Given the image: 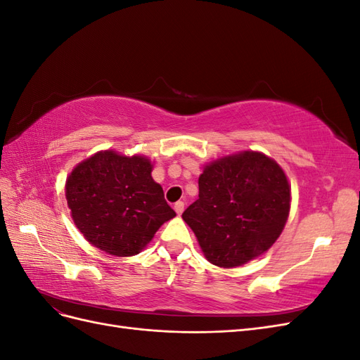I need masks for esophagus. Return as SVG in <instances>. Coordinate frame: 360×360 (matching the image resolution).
I'll return each mask as SVG.
<instances>
[{
	"instance_id": "1",
	"label": "esophagus",
	"mask_w": 360,
	"mask_h": 360,
	"mask_svg": "<svg viewBox=\"0 0 360 360\" xmlns=\"http://www.w3.org/2000/svg\"><path fill=\"white\" fill-rule=\"evenodd\" d=\"M174 210H176L177 214H181L183 210H184V202L183 201H177L176 204H174Z\"/></svg>"
}]
</instances>
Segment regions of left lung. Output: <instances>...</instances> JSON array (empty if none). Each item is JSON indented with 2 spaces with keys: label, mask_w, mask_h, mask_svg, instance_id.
Listing matches in <instances>:
<instances>
[{
  "label": "left lung",
  "mask_w": 360,
  "mask_h": 360,
  "mask_svg": "<svg viewBox=\"0 0 360 360\" xmlns=\"http://www.w3.org/2000/svg\"><path fill=\"white\" fill-rule=\"evenodd\" d=\"M200 195L181 217L197 236L205 258L237 267L276 242L290 212L284 171L267 156L245 151L205 167Z\"/></svg>",
  "instance_id": "1"
}]
</instances>
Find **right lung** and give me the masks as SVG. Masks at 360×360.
Returning a JSON list of instances; mask_svg holds the SVG:
<instances>
[{"label": "right lung", "mask_w": 360, "mask_h": 360, "mask_svg": "<svg viewBox=\"0 0 360 360\" xmlns=\"http://www.w3.org/2000/svg\"><path fill=\"white\" fill-rule=\"evenodd\" d=\"M68 205L84 237L106 254L130 257L176 216L141 156L101 151L73 169L66 183Z\"/></svg>", "instance_id": "right-lung-1"}]
</instances>
